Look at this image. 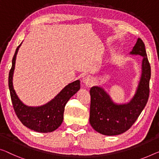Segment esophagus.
Here are the masks:
<instances>
[{"instance_id": "obj_1", "label": "esophagus", "mask_w": 159, "mask_h": 159, "mask_svg": "<svg viewBox=\"0 0 159 159\" xmlns=\"http://www.w3.org/2000/svg\"><path fill=\"white\" fill-rule=\"evenodd\" d=\"M83 82L84 83L86 86H91L93 83V77L90 76V75H87V76L84 77L83 79Z\"/></svg>"}]
</instances>
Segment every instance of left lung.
<instances>
[{
  "mask_svg": "<svg viewBox=\"0 0 159 159\" xmlns=\"http://www.w3.org/2000/svg\"><path fill=\"white\" fill-rule=\"evenodd\" d=\"M143 57L141 75L132 99L127 103H115L103 88L93 86L90 89L91 106L89 122L97 132L106 136H116L128 131L134 124L147 103L149 96L151 66L145 45L141 39L130 52Z\"/></svg>",
  "mask_w": 159,
  "mask_h": 159,
  "instance_id": "left-lung-1",
  "label": "left lung"
}]
</instances>
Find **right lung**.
<instances>
[{"mask_svg":"<svg viewBox=\"0 0 159 159\" xmlns=\"http://www.w3.org/2000/svg\"><path fill=\"white\" fill-rule=\"evenodd\" d=\"M20 46L21 43L16 50L8 76V86L13 109L18 119L28 129L41 133L52 132L62 124L66 104L80 89V80H75L68 84L55 98L45 105L37 107L25 105L19 99L13 86L16 55Z\"/></svg>","mask_w":159,"mask_h":159,"instance_id":"1","label":"right lung"}]
</instances>
